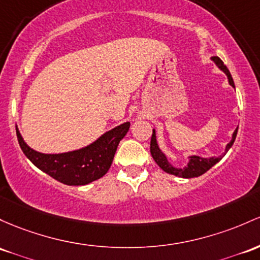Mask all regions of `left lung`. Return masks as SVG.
Returning <instances> with one entry per match:
<instances>
[{
  "label": "left lung",
  "mask_w": 260,
  "mask_h": 260,
  "mask_svg": "<svg viewBox=\"0 0 260 260\" xmlns=\"http://www.w3.org/2000/svg\"><path fill=\"white\" fill-rule=\"evenodd\" d=\"M212 60L218 65L219 69H221L222 71H224V74H226V75H227L230 84L232 85L233 87H235V82H233V79H232V76H231L230 70L227 69V67L223 64V61H222L221 59L218 58V56H212ZM237 131H238V128H237V129L235 131V133H233L232 141H231L230 143L227 144L226 153L228 152V149H230V148L232 147V144L235 143V139H236V136H237ZM150 153H152L153 159H154V160H155L156 164H158L159 167H160L165 173L172 174V175L180 176V178H186V179L196 178V176L202 175V174H205V173L207 172V170H210L211 168H212L213 165L216 164V162H218L222 159V156H217V158H216V156H212V158L205 159V158H200V156L193 155V156H191V158H190L187 167L182 168V169H178V168H174V167H172V165H170V162L168 161L167 156H165L164 154L160 152V149H159L158 144H156L155 131H154V129H153L152 139H150Z\"/></svg>",
  "instance_id": "left-lung-1"
}]
</instances>
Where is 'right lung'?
I'll list each match as a JSON object with an SVG mask.
<instances>
[{
  "instance_id": "right-lung-1",
  "label": "right lung",
  "mask_w": 260,
  "mask_h": 260,
  "mask_svg": "<svg viewBox=\"0 0 260 260\" xmlns=\"http://www.w3.org/2000/svg\"><path fill=\"white\" fill-rule=\"evenodd\" d=\"M129 122L118 125L82 149L61 154L36 152L24 143L18 128L17 139L21 149L37 168L65 185H86L102 178L112 164L121 139L129 129Z\"/></svg>"
}]
</instances>
